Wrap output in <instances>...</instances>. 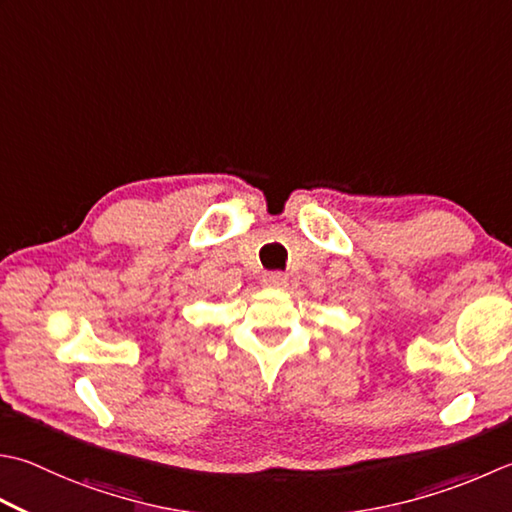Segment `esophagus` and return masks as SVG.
<instances>
[{
  "instance_id": "34e87169",
  "label": "esophagus",
  "mask_w": 512,
  "mask_h": 512,
  "mask_svg": "<svg viewBox=\"0 0 512 512\" xmlns=\"http://www.w3.org/2000/svg\"><path fill=\"white\" fill-rule=\"evenodd\" d=\"M262 282L268 288H284L288 284V277L284 273H279V270H273V273H266L262 277Z\"/></svg>"
}]
</instances>
